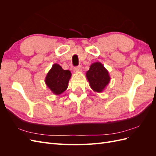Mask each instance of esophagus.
I'll return each mask as SVG.
<instances>
[{"mask_svg": "<svg viewBox=\"0 0 156 156\" xmlns=\"http://www.w3.org/2000/svg\"><path fill=\"white\" fill-rule=\"evenodd\" d=\"M74 71L76 72H81V66H79L77 67H75L74 68Z\"/></svg>", "mask_w": 156, "mask_h": 156, "instance_id": "1", "label": "esophagus"}]
</instances>
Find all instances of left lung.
Wrapping results in <instances>:
<instances>
[{
  "label": "left lung",
  "mask_w": 156,
  "mask_h": 156,
  "mask_svg": "<svg viewBox=\"0 0 156 156\" xmlns=\"http://www.w3.org/2000/svg\"><path fill=\"white\" fill-rule=\"evenodd\" d=\"M86 77L90 87L96 92H102L104 90L111 80L107 69L100 62L91 64L86 73Z\"/></svg>",
  "instance_id": "obj_1"
}]
</instances>
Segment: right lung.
Listing matches in <instances>:
<instances>
[{"mask_svg": "<svg viewBox=\"0 0 156 156\" xmlns=\"http://www.w3.org/2000/svg\"><path fill=\"white\" fill-rule=\"evenodd\" d=\"M71 76L70 71L64 70L59 64H54L46 75L45 83L54 94L60 95L67 89Z\"/></svg>", "mask_w": 156, "mask_h": 156, "instance_id": "right-lung-1", "label": "right lung"}]
</instances>
